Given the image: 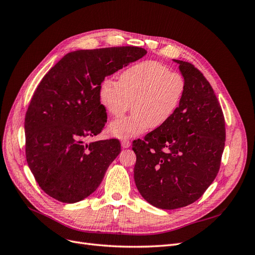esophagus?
I'll return each mask as SVG.
<instances>
[{
  "mask_svg": "<svg viewBox=\"0 0 255 255\" xmlns=\"http://www.w3.org/2000/svg\"><path fill=\"white\" fill-rule=\"evenodd\" d=\"M121 145H122V148H125V149L129 148V146H130V141L128 139H122Z\"/></svg>",
  "mask_w": 255,
  "mask_h": 255,
  "instance_id": "34e87169",
  "label": "esophagus"
}]
</instances>
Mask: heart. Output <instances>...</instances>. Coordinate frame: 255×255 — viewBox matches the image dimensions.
I'll return each mask as SVG.
<instances>
[{
  "label": "heart",
  "instance_id": "1",
  "mask_svg": "<svg viewBox=\"0 0 255 255\" xmlns=\"http://www.w3.org/2000/svg\"><path fill=\"white\" fill-rule=\"evenodd\" d=\"M186 90L179 72L155 60H145L123 71L119 82L106 79L100 87V101L112 117L118 118L130 110L128 117L111 123L110 132L120 138L160 128L172 118Z\"/></svg>",
  "mask_w": 255,
  "mask_h": 255
}]
</instances>
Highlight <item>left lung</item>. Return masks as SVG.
I'll return each mask as SVG.
<instances>
[{
    "instance_id": "8db88e82",
    "label": "left lung",
    "mask_w": 255,
    "mask_h": 255,
    "mask_svg": "<svg viewBox=\"0 0 255 255\" xmlns=\"http://www.w3.org/2000/svg\"><path fill=\"white\" fill-rule=\"evenodd\" d=\"M174 61L186 82L179 109L165 126L133 141L136 187L163 210L187 206L204 194L219 171L226 141L225 117L211 84L194 65Z\"/></svg>"
}]
</instances>
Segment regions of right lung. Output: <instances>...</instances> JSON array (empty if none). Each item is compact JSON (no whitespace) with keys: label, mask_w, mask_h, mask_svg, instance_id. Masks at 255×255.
Listing matches in <instances>:
<instances>
[{"label":"right lung","mask_w":255,"mask_h":255,"mask_svg":"<svg viewBox=\"0 0 255 255\" xmlns=\"http://www.w3.org/2000/svg\"><path fill=\"white\" fill-rule=\"evenodd\" d=\"M138 47L68 53L43 76L25 115V155L40 188L64 203H75L101 184L121 151L118 139L85 144L107 121L100 87L107 75L144 56Z\"/></svg>","instance_id":"obj_1"}]
</instances>
